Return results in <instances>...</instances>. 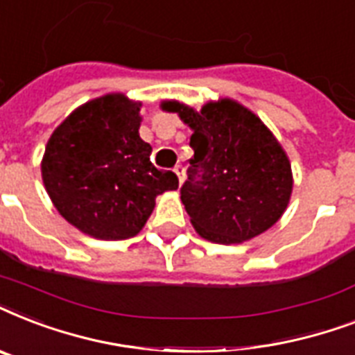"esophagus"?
I'll use <instances>...</instances> for the list:
<instances>
[{
    "mask_svg": "<svg viewBox=\"0 0 355 355\" xmlns=\"http://www.w3.org/2000/svg\"><path fill=\"white\" fill-rule=\"evenodd\" d=\"M175 173H177L178 182L182 184V182H184V178H186V169H184L182 164H178V166H175Z\"/></svg>",
    "mask_w": 355,
    "mask_h": 355,
    "instance_id": "34e87169",
    "label": "esophagus"
}]
</instances>
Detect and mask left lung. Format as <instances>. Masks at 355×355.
Returning <instances> with one entry per match:
<instances>
[{"mask_svg": "<svg viewBox=\"0 0 355 355\" xmlns=\"http://www.w3.org/2000/svg\"><path fill=\"white\" fill-rule=\"evenodd\" d=\"M162 108L193 130L180 199L199 236L230 245L269 230L289 205L293 173L263 121L232 99L206 103L199 112L178 101Z\"/></svg>", "mask_w": 355, "mask_h": 355, "instance_id": "obj_1", "label": "left lung"}]
</instances>
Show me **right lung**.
<instances>
[{
  "label": "right lung",
  "instance_id": "obj_1",
  "mask_svg": "<svg viewBox=\"0 0 355 355\" xmlns=\"http://www.w3.org/2000/svg\"><path fill=\"white\" fill-rule=\"evenodd\" d=\"M139 107L125 94L80 105L46 145L42 180L58 214L97 239H128L144 228L155 199L178 188L173 171L156 169L139 138Z\"/></svg>",
  "mask_w": 355,
  "mask_h": 355
}]
</instances>
